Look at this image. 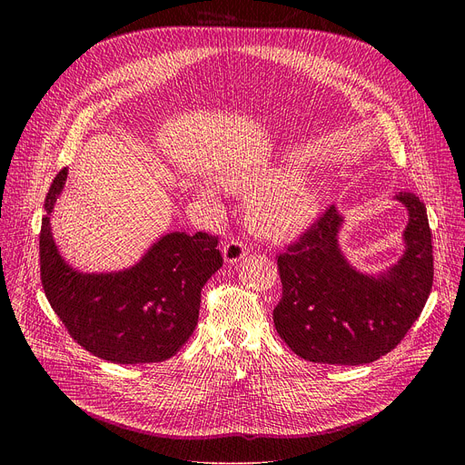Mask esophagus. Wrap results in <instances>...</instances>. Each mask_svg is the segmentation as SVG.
Masks as SVG:
<instances>
[{"mask_svg": "<svg viewBox=\"0 0 465 465\" xmlns=\"http://www.w3.org/2000/svg\"><path fill=\"white\" fill-rule=\"evenodd\" d=\"M223 254L228 263H237L249 254V249H247V245H242L239 239H232L223 247Z\"/></svg>", "mask_w": 465, "mask_h": 465, "instance_id": "1", "label": "esophagus"}]
</instances>
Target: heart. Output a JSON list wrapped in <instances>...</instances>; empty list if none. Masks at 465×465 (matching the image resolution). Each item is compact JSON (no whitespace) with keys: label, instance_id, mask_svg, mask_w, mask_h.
I'll use <instances>...</instances> for the list:
<instances>
[{"label":"heart","instance_id":"1","mask_svg":"<svg viewBox=\"0 0 465 465\" xmlns=\"http://www.w3.org/2000/svg\"><path fill=\"white\" fill-rule=\"evenodd\" d=\"M237 188L258 192L251 200L249 218L254 230L267 237L296 235L319 213L316 192L302 181H288L282 173L239 181Z\"/></svg>","mask_w":465,"mask_h":465}]
</instances>
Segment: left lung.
I'll use <instances>...</instances> for the list:
<instances>
[{
	"mask_svg": "<svg viewBox=\"0 0 465 465\" xmlns=\"http://www.w3.org/2000/svg\"><path fill=\"white\" fill-rule=\"evenodd\" d=\"M396 200L409 211L405 252L377 277L345 260L337 233L343 216L331 205L277 256L282 298L273 311L277 333L314 363H371L401 343L433 284V251L426 205L414 193Z\"/></svg>",
	"mask_w": 465,
	"mask_h": 465,
	"instance_id": "8db88e82",
	"label": "left lung"
}]
</instances>
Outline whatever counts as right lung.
<instances>
[{"label": "right lung", "mask_w": 465, "mask_h": 465, "mask_svg": "<svg viewBox=\"0 0 465 465\" xmlns=\"http://www.w3.org/2000/svg\"><path fill=\"white\" fill-rule=\"evenodd\" d=\"M64 167L48 188L39 233L41 284L69 335L113 363H153L175 356L198 326L203 284L223 267L218 237L163 235L139 263L118 273H81L60 256L51 213L64 190Z\"/></svg>", "instance_id": "add662e5"}]
</instances>
